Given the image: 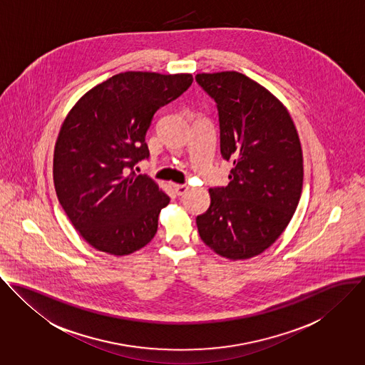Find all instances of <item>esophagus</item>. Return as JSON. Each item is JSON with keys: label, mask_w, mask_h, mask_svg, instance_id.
Wrapping results in <instances>:
<instances>
[{"label": "esophagus", "mask_w": 365, "mask_h": 365, "mask_svg": "<svg viewBox=\"0 0 365 365\" xmlns=\"http://www.w3.org/2000/svg\"><path fill=\"white\" fill-rule=\"evenodd\" d=\"M173 187H175V192H176L179 196L185 195V193L189 190V185H173Z\"/></svg>", "instance_id": "esophagus-1"}]
</instances>
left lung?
<instances>
[{"mask_svg":"<svg viewBox=\"0 0 365 365\" xmlns=\"http://www.w3.org/2000/svg\"><path fill=\"white\" fill-rule=\"evenodd\" d=\"M217 102L221 154L231 182L210 189L196 218L202 242L230 260L263 253L289 224L302 192L301 141L288 109L269 89L237 71L197 74Z\"/></svg>","mask_w":365,"mask_h":365,"instance_id":"8db88e82","label":"left lung"}]
</instances>
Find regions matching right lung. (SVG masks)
Masks as SVG:
<instances>
[{
	"instance_id": "right-lung-1",
	"label": "right lung",
	"mask_w": 365,
	"mask_h": 365,
	"mask_svg": "<svg viewBox=\"0 0 365 365\" xmlns=\"http://www.w3.org/2000/svg\"><path fill=\"white\" fill-rule=\"evenodd\" d=\"M192 82V74L120 73L83 93L66 116L53 155L56 195L96 250L124 256L155 237L169 196L133 168L150 155L145 134L155 112Z\"/></svg>"
}]
</instances>
